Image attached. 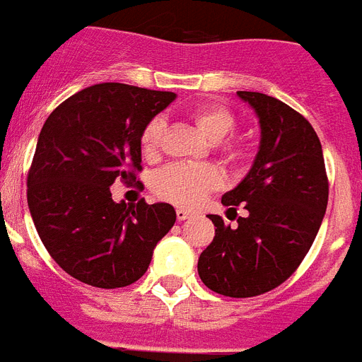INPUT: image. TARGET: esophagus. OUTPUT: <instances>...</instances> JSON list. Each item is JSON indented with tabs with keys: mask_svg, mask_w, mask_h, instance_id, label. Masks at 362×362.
<instances>
[{
	"mask_svg": "<svg viewBox=\"0 0 362 362\" xmlns=\"http://www.w3.org/2000/svg\"><path fill=\"white\" fill-rule=\"evenodd\" d=\"M192 216V212L186 211V209H176V218H178V222H184L187 218Z\"/></svg>",
	"mask_w": 362,
	"mask_h": 362,
	"instance_id": "34e87169",
	"label": "esophagus"
}]
</instances>
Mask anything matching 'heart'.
Returning <instances> with one entry per match:
<instances>
[{"instance_id":"obj_1","label":"heart","mask_w":362,"mask_h":362,"mask_svg":"<svg viewBox=\"0 0 362 362\" xmlns=\"http://www.w3.org/2000/svg\"><path fill=\"white\" fill-rule=\"evenodd\" d=\"M192 119L199 131L205 134L211 142L218 144L220 151L228 159H237L241 156V150L233 144H226L224 140L235 131V115L230 110L218 104H205L192 110ZM163 136H165V121L161 117L151 119L146 125L140 144L144 156L153 157L161 150ZM224 175L214 165H192V163H173L169 167L159 170L156 176V192L163 199L176 203L182 206H193L205 199L206 193L214 192L222 186Z\"/></svg>"}]
</instances>
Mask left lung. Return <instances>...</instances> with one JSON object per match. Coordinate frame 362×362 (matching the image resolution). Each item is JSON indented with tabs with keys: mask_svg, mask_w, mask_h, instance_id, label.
<instances>
[{
	"mask_svg": "<svg viewBox=\"0 0 362 362\" xmlns=\"http://www.w3.org/2000/svg\"><path fill=\"white\" fill-rule=\"evenodd\" d=\"M255 112L260 144L252 167L222 203L247 214L224 226L209 214L214 239L201 252L197 272L211 291L250 298L291 277L308 255L328 203L322 148L313 127L285 102L250 90H237Z\"/></svg>",
	"mask_w": 362,
	"mask_h": 362,
	"instance_id": "left-lung-1",
	"label": "left lung"
}]
</instances>
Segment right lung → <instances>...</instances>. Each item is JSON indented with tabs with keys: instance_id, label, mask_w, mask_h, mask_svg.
Here are the masks:
<instances>
[{
	"instance_id": "right-lung-1",
	"label": "right lung",
	"mask_w": 362,
	"mask_h": 362,
	"mask_svg": "<svg viewBox=\"0 0 362 362\" xmlns=\"http://www.w3.org/2000/svg\"><path fill=\"white\" fill-rule=\"evenodd\" d=\"M175 93L98 83L71 95L41 129L28 206L52 260L98 288L132 285L176 222L169 203H115L110 186L136 180L146 125Z\"/></svg>"
}]
</instances>
